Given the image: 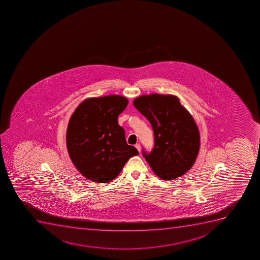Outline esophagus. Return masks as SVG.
I'll return each instance as SVG.
<instances>
[{"instance_id": "34e87169", "label": "esophagus", "mask_w": 260, "mask_h": 260, "mask_svg": "<svg viewBox=\"0 0 260 260\" xmlns=\"http://www.w3.org/2000/svg\"><path fill=\"white\" fill-rule=\"evenodd\" d=\"M135 147L138 150V152H141V145L139 143H137V144L135 145Z\"/></svg>"}]
</instances>
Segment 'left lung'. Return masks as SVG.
<instances>
[{"instance_id": "obj_1", "label": "left lung", "mask_w": 260, "mask_h": 260, "mask_svg": "<svg viewBox=\"0 0 260 260\" xmlns=\"http://www.w3.org/2000/svg\"><path fill=\"white\" fill-rule=\"evenodd\" d=\"M135 108L152 125L154 147L142 156L162 180L180 177L192 167L200 147L198 126L190 113L175 95H142Z\"/></svg>"}]
</instances>
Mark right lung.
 <instances>
[{"label": "right lung", "mask_w": 260, "mask_h": 260, "mask_svg": "<svg viewBox=\"0 0 260 260\" xmlns=\"http://www.w3.org/2000/svg\"><path fill=\"white\" fill-rule=\"evenodd\" d=\"M128 105L120 95L90 98L78 106L67 129V148L73 164L88 180L108 183L131 157L139 152L127 144L118 117Z\"/></svg>", "instance_id": "1"}]
</instances>
